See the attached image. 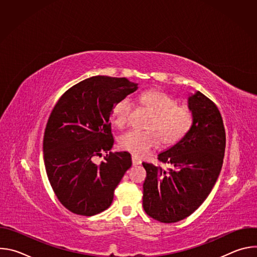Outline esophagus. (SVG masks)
I'll return each mask as SVG.
<instances>
[{
  "label": "esophagus",
  "mask_w": 257,
  "mask_h": 257,
  "mask_svg": "<svg viewBox=\"0 0 257 257\" xmlns=\"http://www.w3.org/2000/svg\"><path fill=\"white\" fill-rule=\"evenodd\" d=\"M132 164H133V166H138L141 164V161L138 158H136L135 156H132Z\"/></svg>",
  "instance_id": "obj_1"
}]
</instances>
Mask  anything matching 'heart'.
Instances as JSON below:
<instances>
[{
    "label": "heart",
    "mask_w": 257,
    "mask_h": 257,
    "mask_svg": "<svg viewBox=\"0 0 257 257\" xmlns=\"http://www.w3.org/2000/svg\"><path fill=\"white\" fill-rule=\"evenodd\" d=\"M139 103L153 113L148 131L130 130L119 137L121 148L135 157L149 155L161 143L171 146L178 143L193 125V114L186 106L177 105L170 94L160 90H146L138 95ZM133 104L128 97L118 100L112 108V122L123 127L129 120Z\"/></svg>",
    "instance_id": "heart-1"
}]
</instances>
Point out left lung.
Masks as SVG:
<instances>
[{
  "label": "left lung",
  "instance_id": "left-lung-1",
  "mask_svg": "<svg viewBox=\"0 0 257 257\" xmlns=\"http://www.w3.org/2000/svg\"><path fill=\"white\" fill-rule=\"evenodd\" d=\"M193 125L178 143L159 154L168 171L142 163L143 208L162 223H176L189 216L206 199L221 173L226 133L216 105L200 91L188 96Z\"/></svg>",
  "mask_w": 257,
  "mask_h": 257
}]
</instances>
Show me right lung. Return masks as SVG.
I'll list each match as a JSON object with an SVG mask.
<instances>
[{
  "label": "right lung",
  "instance_id": "1",
  "mask_svg": "<svg viewBox=\"0 0 257 257\" xmlns=\"http://www.w3.org/2000/svg\"><path fill=\"white\" fill-rule=\"evenodd\" d=\"M137 88L124 77L92 76L70 88L54 107L44 136V162L54 192L70 211L94 215L112 204L132 161L127 152H111L109 119L114 104ZM103 152L105 161L95 164L93 158Z\"/></svg>",
  "mask_w": 257,
  "mask_h": 257
}]
</instances>
